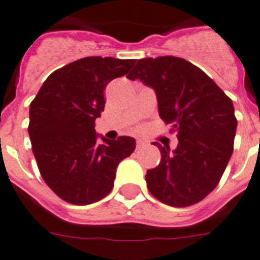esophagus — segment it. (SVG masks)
<instances>
[{
	"label": "esophagus",
	"mask_w": 260,
	"mask_h": 260,
	"mask_svg": "<svg viewBox=\"0 0 260 260\" xmlns=\"http://www.w3.org/2000/svg\"><path fill=\"white\" fill-rule=\"evenodd\" d=\"M143 146H145V142H143V141H137V148H138V150H139V148L143 147Z\"/></svg>",
	"instance_id": "esophagus-1"
}]
</instances>
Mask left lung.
I'll list each match as a JSON object with an SVG mask.
<instances>
[{"mask_svg":"<svg viewBox=\"0 0 260 260\" xmlns=\"http://www.w3.org/2000/svg\"><path fill=\"white\" fill-rule=\"evenodd\" d=\"M127 79L154 88L159 115L179 139L172 152L154 143L161 160L147 171L148 190L176 208L200 203L217 187L233 154L237 118L232 100L199 67L176 56L141 59Z\"/></svg>","mask_w":260,"mask_h":260,"instance_id":"8db88e82","label":"left lung"}]
</instances>
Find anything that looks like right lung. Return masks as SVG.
I'll return each instance as SVG.
<instances>
[{"label": "right lung", "instance_id": "1", "mask_svg": "<svg viewBox=\"0 0 260 260\" xmlns=\"http://www.w3.org/2000/svg\"><path fill=\"white\" fill-rule=\"evenodd\" d=\"M134 59L89 56L51 73L30 104L32 152L43 180L73 205H88L110 193L119 161L135 150V139L103 138L94 122L105 108L104 90L134 66Z\"/></svg>", "mask_w": 260, "mask_h": 260}]
</instances>
